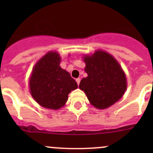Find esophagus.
Wrapping results in <instances>:
<instances>
[{
    "mask_svg": "<svg viewBox=\"0 0 153 153\" xmlns=\"http://www.w3.org/2000/svg\"><path fill=\"white\" fill-rule=\"evenodd\" d=\"M80 81H81V78H77V79H76V82H77V84H78V85H79Z\"/></svg>",
    "mask_w": 153,
    "mask_h": 153,
    "instance_id": "1",
    "label": "esophagus"
}]
</instances>
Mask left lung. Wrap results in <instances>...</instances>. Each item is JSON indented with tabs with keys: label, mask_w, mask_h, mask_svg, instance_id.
Listing matches in <instances>:
<instances>
[{
	"label": "left lung",
	"mask_w": 153,
	"mask_h": 153,
	"mask_svg": "<svg viewBox=\"0 0 153 153\" xmlns=\"http://www.w3.org/2000/svg\"><path fill=\"white\" fill-rule=\"evenodd\" d=\"M88 76L79 88L95 108L104 109L120 100L126 89L124 72L113 56L102 50L84 57Z\"/></svg>",
	"instance_id": "obj_1"
}]
</instances>
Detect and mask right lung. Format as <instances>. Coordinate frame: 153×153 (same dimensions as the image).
I'll return each mask as SVG.
<instances>
[{"mask_svg":"<svg viewBox=\"0 0 153 153\" xmlns=\"http://www.w3.org/2000/svg\"><path fill=\"white\" fill-rule=\"evenodd\" d=\"M61 60L58 52H49L35 64L29 79L32 98L47 109L64 106L69 92L78 88L70 74L60 67Z\"/></svg>","mask_w":153,"mask_h":153,"instance_id":"right-lung-1","label":"right lung"}]
</instances>
